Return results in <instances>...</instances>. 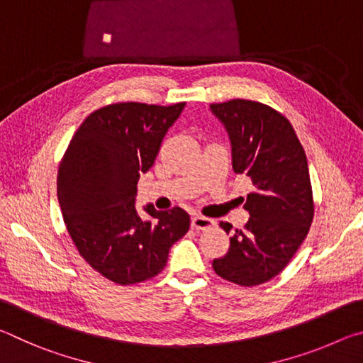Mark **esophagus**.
Listing matches in <instances>:
<instances>
[{
	"label": "esophagus",
	"mask_w": 363,
	"mask_h": 363,
	"mask_svg": "<svg viewBox=\"0 0 363 363\" xmlns=\"http://www.w3.org/2000/svg\"><path fill=\"white\" fill-rule=\"evenodd\" d=\"M213 224H214L213 219L205 218V216H199V214L192 218V227L196 230H206V229H210Z\"/></svg>",
	"instance_id": "obj_1"
}]
</instances>
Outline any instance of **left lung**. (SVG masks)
<instances>
[{"mask_svg": "<svg viewBox=\"0 0 363 363\" xmlns=\"http://www.w3.org/2000/svg\"><path fill=\"white\" fill-rule=\"evenodd\" d=\"M210 108L229 134L233 173L255 186L243 205L248 223L233 229L229 251L213 269L240 286L266 284L291 261L314 219L306 153L286 116L266 104L232 99ZM219 225L232 230L229 223Z\"/></svg>", "mask_w": 363, "mask_h": 363, "instance_id": "1", "label": "left lung"}]
</instances>
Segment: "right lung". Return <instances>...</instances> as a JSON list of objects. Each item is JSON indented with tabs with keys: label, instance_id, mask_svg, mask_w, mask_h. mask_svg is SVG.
<instances>
[{
	"label": "right lung",
	"instance_id": "right-lung-1",
	"mask_svg": "<svg viewBox=\"0 0 363 363\" xmlns=\"http://www.w3.org/2000/svg\"><path fill=\"white\" fill-rule=\"evenodd\" d=\"M184 107L186 102H116L97 108L79 125L60 162L57 196L69 235L83 259L118 285L162 272L169 248L190 227L179 206L157 211L147 205V220L134 206L139 176L152 168Z\"/></svg>",
	"mask_w": 363,
	"mask_h": 363
}]
</instances>
